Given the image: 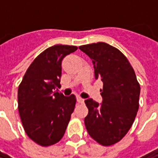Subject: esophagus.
Listing matches in <instances>:
<instances>
[{
  "label": "esophagus",
  "instance_id": "1",
  "mask_svg": "<svg viewBox=\"0 0 158 158\" xmlns=\"http://www.w3.org/2000/svg\"><path fill=\"white\" fill-rule=\"evenodd\" d=\"M77 102H79V103H83L84 102V99H82L81 97H77Z\"/></svg>",
  "mask_w": 158,
  "mask_h": 158
}]
</instances>
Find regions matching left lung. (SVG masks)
I'll return each mask as SVG.
<instances>
[{"label": "left lung", "mask_w": 158, "mask_h": 158, "mask_svg": "<svg viewBox=\"0 0 158 158\" xmlns=\"http://www.w3.org/2000/svg\"><path fill=\"white\" fill-rule=\"evenodd\" d=\"M79 49L93 62L94 78L103 82L102 103L85 100L89 108L86 128L92 139L109 146L121 140L132 126L139 110L140 86L129 61L117 48L99 42Z\"/></svg>", "instance_id": "obj_1"}]
</instances>
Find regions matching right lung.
Returning <instances> with one entry per match:
<instances>
[{
    "label": "right lung",
    "mask_w": 158,
    "mask_h": 158,
    "mask_svg": "<svg viewBox=\"0 0 158 158\" xmlns=\"http://www.w3.org/2000/svg\"><path fill=\"white\" fill-rule=\"evenodd\" d=\"M77 46L56 44L40 53L27 69L18 89V108L24 130L42 146L57 143L64 135L77 99L60 88L62 60Z\"/></svg>",
    "instance_id": "obj_1"
}]
</instances>
